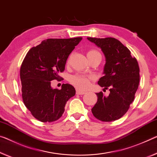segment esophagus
Segmentation results:
<instances>
[{
	"instance_id": "obj_1",
	"label": "esophagus",
	"mask_w": 157,
	"mask_h": 157,
	"mask_svg": "<svg viewBox=\"0 0 157 157\" xmlns=\"http://www.w3.org/2000/svg\"><path fill=\"white\" fill-rule=\"evenodd\" d=\"M86 93V92H84L83 90H79V89H77L76 90V94L77 95H84Z\"/></svg>"
}]
</instances>
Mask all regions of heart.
<instances>
[{"label":"heart","mask_w":157,"mask_h":157,"mask_svg":"<svg viewBox=\"0 0 157 157\" xmlns=\"http://www.w3.org/2000/svg\"><path fill=\"white\" fill-rule=\"evenodd\" d=\"M96 55H100V52L96 50L91 49L87 52V56H88V57H92ZM67 63H69V58L67 59ZM93 79V78L91 76H86L82 75V74H75V75L71 76L69 78V81H70V83L72 85L76 86L78 89H81V90H86L90 86V81Z\"/></svg>","instance_id":"obj_1"}]
</instances>
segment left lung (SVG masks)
Here are the masks:
<instances>
[{
    "label": "left lung",
    "mask_w": 157,
    "mask_h": 157,
    "mask_svg": "<svg viewBox=\"0 0 157 157\" xmlns=\"http://www.w3.org/2000/svg\"><path fill=\"white\" fill-rule=\"evenodd\" d=\"M88 40L100 47L105 55V75L98 84L110 91L108 97L102 92L96 93L98 102L91 111L94 117L102 121L117 120L126 114L134 100L140 81L138 63L128 48L114 38L89 37Z\"/></svg>",
    "instance_id": "obj_1"
}]
</instances>
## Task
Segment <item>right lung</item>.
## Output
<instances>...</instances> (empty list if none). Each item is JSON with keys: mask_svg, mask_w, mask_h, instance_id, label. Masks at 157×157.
I'll list each match as a JSON object with an SVG mask.
<instances>
[{"mask_svg": "<svg viewBox=\"0 0 157 157\" xmlns=\"http://www.w3.org/2000/svg\"><path fill=\"white\" fill-rule=\"evenodd\" d=\"M81 37L48 38L31 48L20 68L21 96L26 107L33 117L41 122L58 120L65 105L75 95L74 86L62 84V89H53L51 81L59 80L67 59Z\"/></svg>", "mask_w": 157, "mask_h": 157, "instance_id": "obj_1", "label": "right lung"}]
</instances>
